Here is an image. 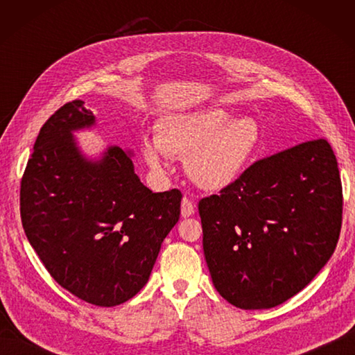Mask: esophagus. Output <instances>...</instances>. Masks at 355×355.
Segmentation results:
<instances>
[{
	"instance_id": "1",
	"label": "esophagus",
	"mask_w": 355,
	"mask_h": 355,
	"mask_svg": "<svg viewBox=\"0 0 355 355\" xmlns=\"http://www.w3.org/2000/svg\"><path fill=\"white\" fill-rule=\"evenodd\" d=\"M193 212H195L193 201H192L189 197H184V198L182 200V216L187 218V216L193 215Z\"/></svg>"
}]
</instances>
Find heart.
I'll return each mask as SVG.
<instances>
[{
  "label": "heart",
  "mask_w": 355,
  "mask_h": 355,
  "mask_svg": "<svg viewBox=\"0 0 355 355\" xmlns=\"http://www.w3.org/2000/svg\"><path fill=\"white\" fill-rule=\"evenodd\" d=\"M259 143L261 131L253 119H232L229 111L209 108L163 117L157 139L143 143V155L154 171L166 168L168 155L183 157L195 183L218 191L243 175Z\"/></svg>",
  "instance_id": "obj_1"
}]
</instances>
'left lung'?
Masks as SVG:
<instances>
[{"instance_id":"1","label":"left lung","mask_w":355,"mask_h":355,"mask_svg":"<svg viewBox=\"0 0 355 355\" xmlns=\"http://www.w3.org/2000/svg\"><path fill=\"white\" fill-rule=\"evenodd\" d=\"M342 210L337 158L325 139L254 162L220 195L198 202L216 291L241 310L284 304L334 253Z\"/></svg>"}]
</instances>
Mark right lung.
I'll use <instances>...</instances> for the list:
<instances>
[{
	"mask_svg": "<svg viewBox=\"0 0 355 355\" xmlns=\"http://www.w3.org/2000/svg\"><path fill=\"white\" fill-rule=\"evenodd\" d=\"M92 125L82 101L65 103L42 125L21 180V221L62 288L88 304L116 306L146 285L183 195L148 189L117 146L99 162L87 160L71 132Z\"/></svg>",
	"mask_w": 355,
	"mask_h": 355,
	"instance_id": "add662e5",
	"label": "right lung"
}]
</instances>
